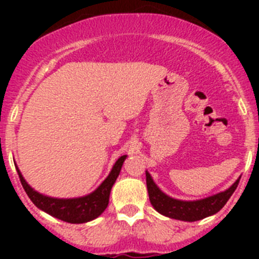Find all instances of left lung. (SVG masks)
Segmentation results:
<instances>
[{"mask_svg":"<svg viewBox=\"0 0 259 259\" xmlns=\"http://www.w3.org/2000/svg\"><path fill=\"white\" fill-rule=\"evenodd\" d=\"M240 179H237L235 184L227 191L215 194L211 197L203 198L200 201H180L174 200V198L166 196L163 192L159 191V188L154 184L149 174L146 172V187H148L149 200L153 207L158 212H161L166 217L185 222L200 221V219L206 218L209 215L218 212L230 200L235 189L237 188Z\"/></svg>","mask_w":259,"mask_h":259,"instance_id":"obj_1","label":"left lung"}]
</instances>
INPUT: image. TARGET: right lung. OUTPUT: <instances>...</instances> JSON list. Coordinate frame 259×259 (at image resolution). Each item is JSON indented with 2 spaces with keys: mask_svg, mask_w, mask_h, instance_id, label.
I'll return each instance as SVG.
<instances>
[{
  "mask_svg": "<svg viewBox=\"0 0 259 259\" xmlns=\"http://www.w3.org/2000/svg\"><path fill=\"white\" fill-rule=\"evenodd\" d=\"M125 159V155H122L118 161L114 164L113 170L109 174L106 179L104 180L100 187L96 189L93 193L88 194L85 197L80 198H52L48 196H42L38 192L33 191L23 179L22 174L18 170L20 183H22L23 188L26 191L27 196L31 198V201L35 203L38 209L44 210L48 214L56 217L67 223H85V222L93 221L97 218L98 215H101L105 211V209L109 205L110 191L113 188L114 183L118 178L122 164Z\"/></svg>",
  "mask_w": 259,
  "mask_h": 259,
  "instance_id": "1",
  "label": "right lung"
}]
</instances>
